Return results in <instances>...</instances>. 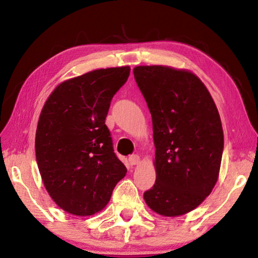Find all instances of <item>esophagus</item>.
Masks as SVG:
<instances>
[{
    "label": "esophagus",
    "mask_w": 258,
    "mask_h": 258,
    "mask_svg": "<svg viewBox=\"0 0 258 258\" xmlns=\"http://www.w3.org/2000/svg\"><path fill=\"white\" fill-rule=\"evenodd\" d=\"M128 161L131 165H138L140 163V157L138 155H131L128 157Z\"/></svg>",
    "instance_id": "obj_1"
}]
</instances>
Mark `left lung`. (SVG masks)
I'll list each match as a JSON object with an SVG mask.
<instances>
[{"mask_svg": "<svg viewBox=\"0 0 258 258\" xmlns=\"http://www.w3.org/2000/svg\"><path fill=\"white\" fill-rule=\"evenodd\" d=\"M135 81L152 118L156 182L143 195L166 217L194 211L220 174L224 137L220 113L200 78L186 69L137 66Z\"/></svg>", "mask_w": 258, "mask_h": 258, "instance_id": "8db88e82", "label": "left lung"}]
</instances>
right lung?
<instances>
[{
  "mask_svg": "<svg viewBox=\"0 0 258 258\" xmlns=\"http://www.w3.org/2000/svg\"><path fill=\"white\" fill-rule=\"evenodd\" d=\"M130 71L101 68L71 78L43 106L35 137L38 171L52 200L72 215L102 211L127 172L113 152L106 117Z\"/></svg>",
  "mask_w": 258,
  "mask_h": 258,
  "instance_id": "add662e5",
  "label": "right lung"
}]
</instances>
